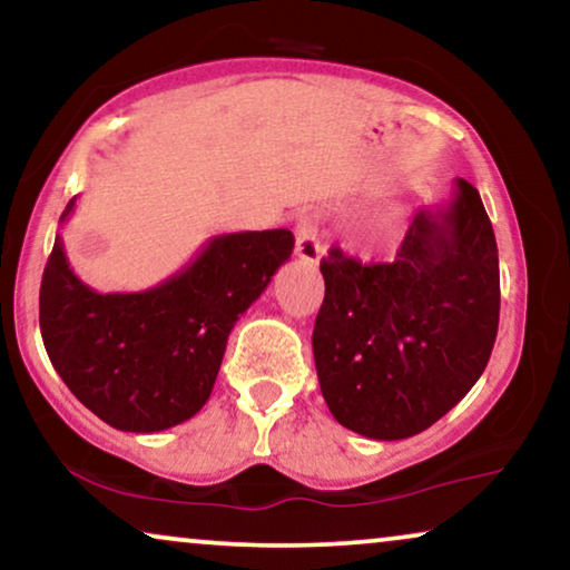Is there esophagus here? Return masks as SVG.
<instances>
[{"label": "esophagus", "mask_w": 570, "mask_h": 570, "mask_svg": "<svg viewBox=\"0 0 570 570\" xmlns=\"http://www.w3.org/2000/svg\"><path fill=\"white\" fill-rule=\"evenodd\" d=\"M324 246L318 240V230H316V220L314 217H301L298 225H295V256L303 264H311L316 267L322 262Z\"/></svg>", "instance_id": "1"}]
</instances>
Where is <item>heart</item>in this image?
Masks as SVG:
<instances>
[{"instance_id":"1","label":"heart","mask_w":570,"mask_h":570,"mask_svg":"<svg viewBox=\"0 0 570 570\" xmlns=\"http://www.w3.org/2000/svg\"><path fill=\"white\" fill-rule=\"evenodd\" d=\"M384 230H386V233H392V228H389V225H386V228H384Z\"/></svg>"}]
</instances>
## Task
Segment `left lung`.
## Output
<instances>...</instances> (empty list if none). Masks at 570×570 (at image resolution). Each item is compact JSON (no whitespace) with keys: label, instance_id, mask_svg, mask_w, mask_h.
Returning a JSON list of instances; mask_svg holds the SVG:
<instances>
[{"label":"left lung","instance_id":"obj_1","mask_svg":"<svg viewBox=\"0 0 570 570\" xmlns=\"http://www.w3.org/2000/svg\"><path fill=\"white\" fill-rule=\"evenodd\" d=\"M314 361L340 425L376 441L423 433L462 402L493 353L501 275L478 189L454 181L443 207L417 209L394 262L363 264L334 246Z\"/></svg>","mask_w":570,"mask_h":570}]
</instances>
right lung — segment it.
<instances>
[{
    "label": "right lung",
    "mask_w": 570,
    "mask_h": 570,
    "mask_svg": "<svg viewBox=\"0 0 570 570\" xmlns=\"http://www.w3.org/2000/svg\"><path fill=\"white\" fill-rule=\"evenodd\" d=\"M75 209L69 199L61 223ZM291 230L209 238L174 277L139 293H96L57 236L41 279L46 353L77 400L116 431L155 433L197 415L228 334L291 259Z\"/></svg>",
    "instance_id": "obj_1"
}]
</instances>
